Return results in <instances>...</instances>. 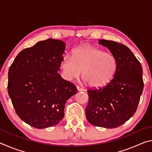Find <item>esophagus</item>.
Masks as SVG:
<instances>
[{
  "label": "esophagus",
  "mask_w": 152,
  "mask_h": 152,
  "mask_svg": "<svg viewBox=\"0 0 152 152\" xmlns=\"http://www.w3.org/2000/svg\"><path fill=\"white\" fill-rule=\"evenodd\" d=\"M77 90H78V91H84V89L83 88H82L81 87H80L79 86H77Z\"/></svg>",
  "instance_id": "obj_1"
}]
</instances>
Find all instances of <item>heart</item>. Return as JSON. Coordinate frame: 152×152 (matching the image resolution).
Here are the masks:
<instances>
[{"mask_svg":"<svg viewBox=\"0 0 152 152\" xmlns=\"http://www.w3.org/2000/svg\"><path fill=\"white\" fill-rule=\"evenodd\" d=\"M117 60L110 53L90 45L76 48L72 58L66 56L60 63L62 76L70 80L80 75L87 85L94 88L103 87L114 77L117 69Z\"/></svg>","mask_w":152,"mask_h":152,"instance_id":"heart-1","label":"heart"}]
</instances>
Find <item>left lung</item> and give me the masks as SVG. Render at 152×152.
I'll return each mask as SVG.
<instances>
[{"mask_svg":"<svg viewBox=\"0 0 152 152\" xmlns=\"http://www.w3.org/2000/svg\"><path fill=\"white\" fill-rule=\"evenodd\" d=\"M116 58L117 69L113 78L102 88L87 91L86 117L91 124L116 128L132 117L143 89V70L140 61L127 46L113 41L99 39Z\"/></svg>","mask_w":152,"mask_h":152,"instance_id":"8db88e82","label":"left lung"}]
</instances>
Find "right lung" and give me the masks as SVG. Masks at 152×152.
I'll return each instance as SVG.
<instances>
[{"label":"right lung","instance_id":"right-lung-1","mask_svg":"<svg viewBox=\"0 0 152 152\" xmlns=\"http://www.w3.org/2000/svg\"><path fill=\"white\" fill-rule=\"evenodd\" d=\"M66 50L61 40L48 39L22 50L9 70L8 93L18 116L31 127L56 125L76 87L58 74Z\"/></svg>","mask_w":152,"mask_h":152}]
</instances>
